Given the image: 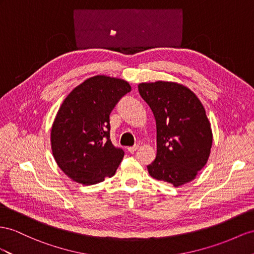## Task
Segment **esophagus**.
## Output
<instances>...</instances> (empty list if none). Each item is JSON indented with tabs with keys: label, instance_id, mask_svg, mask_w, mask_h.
<instances>
[{
	"label": "esophagus",
	"instance_id": "esophagus-1",
	"mask_svg": "<svg viewBox=\"0 0 254 254\" xmlns=\"http://www.w3.org/2000/svg\"><path fill=\"white\" fill-rule=\"evenodd\" d=\"M138 148H139V146H138V145H134V146H132V147H128V148H127V150H128V152L133 153V152H135L136 150H137Z\"/></svg>",
	"mask_w": 254,
	"mask_h": 254
}]
</instances>
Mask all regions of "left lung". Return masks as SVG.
<instances>
[{"mask_svg":"<svg viewBox=\"0 0 254 254\" xmlns=\"http://www.w3.org/2000/svg\"><path fill=\"white\" fill-rule=\"evenodd\" d=\"M138 91L157 123V158L147 166L149 174L174 187L190 183L206 165L212 145L203 104L177 82H142Z\"/></svg>","mask_w":254,"mask_h":254,"instance_id":"8db88e82","label":"left lung"}]
</instances>
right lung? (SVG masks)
<instances>
[{
    "label": "right lung",
    "mask_w": 254,
    "mask_h": 254,
    "mask_svg": "<svg viewBox=\"0 0 254 254\" xmlns=\"http://www.w3.org/2000/svg\"><path fill=\"white\" fill-rule=\"evenodd\" d=\"M131 91L123 79L88 78L70 91L51 127V149L63 173L81 185H95L115 175L125 155L110 140L109 115Z\"/></svg>",
    "instance_id": "obj_1"
}]
</instances>
